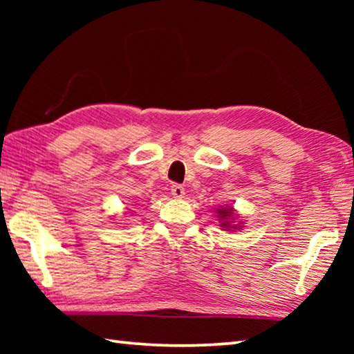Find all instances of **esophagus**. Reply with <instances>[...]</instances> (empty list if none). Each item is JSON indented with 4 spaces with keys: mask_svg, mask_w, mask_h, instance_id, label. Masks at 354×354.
<instances>
[{
    "mask_svg": "<svg viewBox=\"0 0 354 354\" xmlns=\"http://www.w3.org/2000/svg\"><path fill=\"white\" fill-rule=\"evenodd\" d=\"M185 194V190L181 184H173L171 185V195L175 196V198H183Z\"/></svg>",
    "mask_w": 354,
    "mask_h": 354,
    "instance_id": "obj_1",
    "label": "esophagus"
}]
</instances>
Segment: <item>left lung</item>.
Here are the masks:
<instances>
[{
	"instance_id": "obj_1",
	"label": "left lung",
	"mask_w": 354,
	"mask_h": 354,
	"mask_svg": "<svg viewBox=\"0 0 354 354\" xmlns=\"http://www.w3.org/2000/svg\"><path fill=\"white\" fill-rule=\"evenodd\" d=\"M218 214H220V218H221V226L226 227V230H227V227H232V230H234V227H237V226H231L226 221L227 218L232 217V207H230V209H220Z\"/></svg>"
}]
</instances>
